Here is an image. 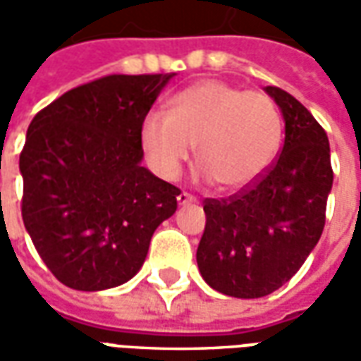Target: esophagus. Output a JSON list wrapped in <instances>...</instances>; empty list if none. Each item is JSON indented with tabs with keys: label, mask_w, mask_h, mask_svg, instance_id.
<instances>
[{
	"label": "esophagus",
	"mask_w": 361,
	"mask_h": 361,
	"mask_svg": "<svg viewBox=\"0 0 361 361\" xmlns=\"http://www.w3.org/2000/svg\"><path fill=\"white\" fill-rule=\"evenodd\" d=\"M176 202H178L180 206H186V204H192V202H196V198H194L192 194L180 192L178 196H176Z\"/></svg>",
	"instance_id": "1"
}]
</instances>
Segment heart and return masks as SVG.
I'll return each mask as SVG.
<instances>
[{
	"label": "heart",
	"mask_w": 361,
	"mask_h": 361,
	"mask_svg": "<svg viewBox=\"0 0 361 361\" xmlns=\"http://www.w3.org/2000/svg\"><path fill=\"white\" fill-rule=\"evenodd\" d=\"M142 142L152 169L167 180L178 176L196 147L202 175L219 190H241L274 161L280 116L268 94L206 79L176 93L169 114H147Z\"/></svg>",
	"instance_id": "heart-1"
}]
</instances>
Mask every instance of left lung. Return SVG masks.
Instances as JSON below:
<instances>
[{
  "label": "left lung",
  "instance_id": "8db88e82",
  "mask_svg": "<svg viewBox=\"0 0 361 361\" xmlns=\"http://www.w3.org/2000/svg\"><path fill=\"white\" fill-rule=\"evenodd\" d=\"M267 93L286 122L282 153L250 186L204 200L198 268L208 286L231 298H264L298 272L321 239L332 188L323 126L288 91L270 85Z\"/></svg>",
  "mask_w": 361,
  "mask_h": 361
}]
</instances>
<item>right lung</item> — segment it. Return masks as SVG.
<instances>
[{"label": "right lung", "mask_w": 361, "mask_h": 361, "mask_svg": "<svg viewBox=\"0 0 361 361\" xmlns=\"http://www.w3.org/2000/svg\"><path fill=\"white\" fill-rule=\"evenodd\" d=\"M173 75H104L44 106L19 157L23 224L63 286L109 290L142 268L180 190L142 167V128Z\"/></svg>", "instance_id": "obj_1"}]
</instances>
